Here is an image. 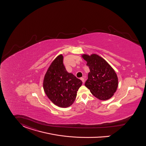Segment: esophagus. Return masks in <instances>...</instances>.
<instances>
[{"instance_id":"obj_1","label":"esophagus","mask_w":146,"mask_h":146,"mask_svg":"<svg viewBox=\"0 0 146 146\" xmlns=\"http://www.w3.org/2000/svg\"><path fill=\"white\" fill-rule=\"evenodd\" d=\"M80 79H81V80L82 81V82L84 84V82H85V79H84V78H81Z\"/></svg>"}]
</instances>
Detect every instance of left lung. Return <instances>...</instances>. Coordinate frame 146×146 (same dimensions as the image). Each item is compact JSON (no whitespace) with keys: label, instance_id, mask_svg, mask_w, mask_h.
I'll return each instance as SVG.
<instances>
[{"label":"left lung","instance_id":"left-lung-1","mask_svg":"<svg viewBox=\"0 0 146 146\" xmlns=\"http://www.w3.org/2000/svg\"><path fill=\"white\" fill-rule=\"evenodd\" d=\"M90 69L85 85L100 100H107L116 91L118 82L116 73L107 61L97 54L82 55Z\"/></svg>","mask_w":146,"mask_h":146}]
</instances>
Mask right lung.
Listing matches in <instances>:
<instances>
[{"label":"right lung","mask_w":146,"mask_h":146,"mask_svg":"<svg viewBox=\"0 0 146 146\" xmlns=\"http://www.w3.org/2000/svg\"><path fill=\"white\" fill-rule=\"evenodd\" d=\"M63 58L62 55L60 54L52 62L45 75L43 88L53 104L66 108L75 101L82 82L66 71Z\"/></svg>","instance_id":"obj_1"}]
</instances>
